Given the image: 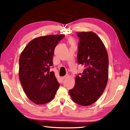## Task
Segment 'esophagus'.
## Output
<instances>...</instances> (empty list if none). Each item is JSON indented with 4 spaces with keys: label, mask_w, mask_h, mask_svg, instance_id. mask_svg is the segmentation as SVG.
<instances>
[{
    "label": "esophagus",
    "mask_w": 130,
    "mask_h": 130,
    "mask_svg": "<svg viewBox=\"0 0 130 130\" xmlns=\"http://www.w3.org/2000/svg\"><path fill=\"white\" fill-rule=\"evenodd\" d=\"M68 77V75H67L64 76L62 77V80H64V79H65V78H67Z\"/></svg>",
    "instance_id": "esophagus-1"
}]
</instances>
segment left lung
<instances>
[{
	"instance_id": "1",
	"label": "left lung",
	"mask_w": 130,
	"mask_h": 130,
	"mask_svg": "<svg viewBox=\"0 0 130 130\" xmlns=\"http://www.w3.org/2000/svg\"><path fill=\"white\" fill-rule=\"evenodd\" d=\"M77 35L80 38L77 61L85 69L76 76L75 85L69 94L77 104L88 106L97 101L107 86L109 59L104 44L96 34L89 31Z\"/></svg>"
}]
</instances>
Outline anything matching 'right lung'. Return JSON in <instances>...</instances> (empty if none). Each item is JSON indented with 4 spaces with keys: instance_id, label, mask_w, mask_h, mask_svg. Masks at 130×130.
Wrapping results in <instances>:
<instances>
[{
    "instance_id": "1",
    "label": "right lung",
    "mask_w": 130,
    "mask_h": 130,
    "mask_svg": "<svg viewBox=\"0 0 130 130\" xmlns=\"http://www.w3.org/2000/svg\"><path fill=\"white\" fill-rule=\"evenodd\" d=\"M64 36L61 34L34 39L20 55V83L26 96L36 104L52 101L60 86L54 72L49 70L55 47Z\"/></svg>"
}]
</instances>
